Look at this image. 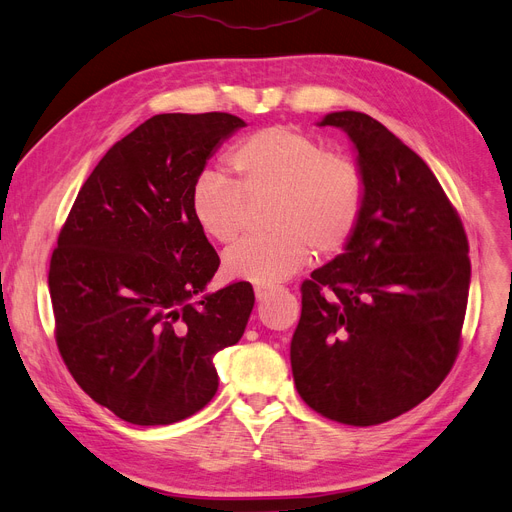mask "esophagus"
<instances>
[{"label":"esophagus","instance_id":"1","mask_svg":"<svg viewBox=\"0 0 512 512\" xmlns=\"http://www.w3.org/2000/svg\"><path fill=\"white\" fill-rule=\"evenodd\" d=\"M273 291H275V289H270V287H260V285L254 289L258 302H262V299H266V297H268L270 293H273Z\"/></svg>","mask_w":512,"mask_h":512}]
</instances>
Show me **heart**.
I'll use <instances>...</instances> for the list:
<instances>
[{
    "label": "heart",
    "mask_w": 512,
    "mask_h": 512,
    "mask_svg": "<svg viewBox=\"0 0 512 512\" xmlns=\"http://www.w3.org/2000/svg\"><path fill=\"white\" fill-rule=\"evenodd\" d=\"M235 182L204 171L190 194V213L200 233L229 244L244 223L246 200L268 198L266 235L246 237L227 250L229 279L273 285L302 268L312 250L341 252L355 235L366 204L359 167L330 155L316 138L289 126H268L235 146L229 157Z\"/></svg>",
    "instance_id": "obj_1"
}]
</instances>
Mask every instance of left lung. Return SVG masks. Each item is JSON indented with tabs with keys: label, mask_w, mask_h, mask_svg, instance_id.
Instances as JSON below:
<instances>
[{
	"label": "left lung",
	"mask_w": 512,
	"mask_h": 512,
	"mask_svg": "<svg viewBox=\"0 0 512 512\" xmlns=\"http://www.w3.org/2000/svg\"><path fill=\"white\" fill-rule=\"evenodd\" d=\"M349 134L366 204L345 252L302 283L291 339L299 397L347 426H376L428 399L461 349L469 242L436 175L374 117L328 113Z\"/></svg>",
	"instance_id": "1"
}]
</instances>
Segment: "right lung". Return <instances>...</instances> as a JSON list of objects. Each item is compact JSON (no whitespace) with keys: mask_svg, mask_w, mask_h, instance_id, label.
I'll return each instance as SVG.
<instances>
[{"mask_svg":"<svg viewBox=\"0 0 512 512\" xmlns=\"http://www.w3.org/2000/svg\"><path fill=\"white\" fill-rule=\"evenodd\" d=\"M244 119L161 113L115 142L80 188L49 262L55 343L84 393L136 426L200 411L219 388L213 355L244 335L248 281L198 297L219 254L190 194Z\"/></svg>","mask_w":512,"mask_h":512,"instance_id":"1","label":"right lung"}]
</instances>
